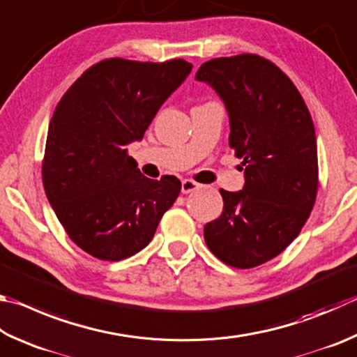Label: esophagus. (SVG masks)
<instances>
[{"instance_id": "obj_1", "label": "esophagus", "mask_w": 357, "mask_h": 357, "mask_svg": "<svg viewBox=\"0 0 357 357\" xmlns=\"http://www.w3.org/2000/svg\"><path fill=\"white\" fill-rule=\"evenodd\" d=\"M201 187V184L195 183V181L192 179H184L183 184H181V190H183V193H190V192H195L198 190Z\"/></svg>"}]
</instances>
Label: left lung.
I'll return each instance as SVG.
<instances>
[{
    "label": "left lung",
    "mask_w": 357,
    "mask_h": 357,
    "mask_svg": "<svg viewBox=\"0 0 357 357\" xmlns=\"http://www.w3.org/2000/svg\"><path fill=\"white\" fill-rule=\"evenodd\" d=\"M197 81L215 90L229 115V146L243 159V189L220 190L223 212L204 241L236 268L276 257L300 234L319 187L315 129L286 73L257 54L203 63Z\"/></svg>",
    "instance_id": "1"
}]
</instances>
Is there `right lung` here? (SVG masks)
<instances>
[{
  "instance_id": "1",
  "label": "right lung",
  "mask_w": 357,
  "mask_h": 357,
  "mask_svg": "<svg viewBox=\"0 0 357 357\" xmlns=\"http://www.w3.org/2000/svg\"><path fill=\"white\" fill-rule=\"evenodd\" d=\"M192 63L106 59L77 77L50 121L42 164L47 198L68 237L101 261H121L151 242L181 181L144 176L128 145L184 82Z\"/></svg>"
}]
</instances>
